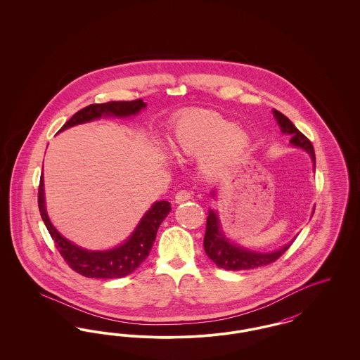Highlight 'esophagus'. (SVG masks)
<instances>
[{"label": "esophagus", "mask_w": 360, "mask_h": 360, "mask_svg": "<svg viewBox=\"0 0 360 360\" xmlns=\"http://www.w3.org/2000/svg\"><path fill=\"white\" fill-rule=\"evenodd\" d=\"M190 193L186 191V190H181V191H178L176 194H175V202L176 204H181V202H185V201H188L190 200Z\"/></svg>", "instance_id": "34e87169"}]
</instances>
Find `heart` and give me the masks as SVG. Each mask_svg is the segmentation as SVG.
<instances>
[{
	"instance_id": "b5f03b06",
	"label": "heart",
	"mask_w": 360,
	"mask_h": 360,
	"mask_svg": "<svg viewBox=\"0 0 360 360\" xmlns=\"http://www.w3.org/2000/svg\"><path fill=\"white\" fill-rule=\"evenodd\" d=\"M251 146L247 131L210 110H195L176 121L172 136L176 154L200 156L206 178H220L231 172Z\"/></svg>"
}]
</instances>
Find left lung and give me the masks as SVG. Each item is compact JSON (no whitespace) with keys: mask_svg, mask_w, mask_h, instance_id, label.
<instances>
[{"mask_svg":"<svg viewBox=\"0 0 360 360\" xmlns=\"http://www.w3.org/2000/svg\"><path fill=\"white\" fill-rule=\"evenodd\" d=\"M275 120L278 122L281 132L283 135H290V144L292 147L302 148L308 153L313 166L316 169V155L311 143L309 141L307 136H304L295 125L291 122L285 115H282L279 110L273 109ZM212 197H214V191H212ZM295 239L291 240L286 245H283L279 250H275L271 252H257L250 248L241 247L239 244L232 243L224 235L221 229V224L219 220L217 212L213 209L209 210L207 219H206V232L204 238V248L206 255L212 259V262L229 271H240V270H251L262 266H267L275 262L279 257H282L288 248L290 247L291 243Z\"/></svg>","mask_w":360,"mask_h":360,"instance_id":"1","label":"left lung"}]
</instances>
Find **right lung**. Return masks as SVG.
Here are the masks:
<instances>
[{
  "mask_svg": "<svg viewBox=\"0 0 360 360\" xmlns=\"http://www.w3.org/2000/svg\"><path fill=\"white\" fill-rule=\"evenodd\" d=\"M147 103L143 100L135 101H110L105 103H91L84 109L78 110L70 119L59 132L71 128L74 125L85 124L101 117H129L136 116L137 113L146 108ZM39 212L46 224L52 240L60 255L66 260L70 267L78 274L87 278H122L131 274L148 257L151 247L154 244L156 232L159 225L167 217L172 210V204L169 201H156L144 213L141 220L137 224L135 231L131 236L121 243L120 245L105 250V251H89L72 241L63 238L56 228L52 225L51 220L46 209V195H44V179L40 176L39 194H37Z\"/></svg>",
  "mask_w": 360,
  "mask_h": 360,
  "instance_id": "add662e5",
  "label": "right lung"
}]
</instances>
